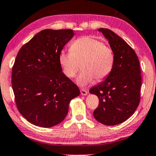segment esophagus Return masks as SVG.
<instances>
[{
	"label": "esophagus",
	"mask_w": 156,
	"mask_h": 156,
	"mask_svg": "<svg viewBox=\"0 0 156 156\" xmlns=\"http://www.w3.org/2000/svg\"><path fill=\"white\" fill-rule=\"evenodd\" d=\"M87 91L86 90L84 89H81L80 90V94L83 95V96H85V95L87 94Z\"/></svg>",
	"instance_id": "1"
}]
</instances>
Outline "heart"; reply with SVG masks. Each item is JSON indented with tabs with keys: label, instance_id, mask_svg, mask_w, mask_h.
<instances>
[{
	"label": "heart",
	"instance_id": "obj_1",
	"mask_svg": "<svg viewBox=\"0 0 156 156\" xmlns=\"http://www.w3.org/2000/svg\"><path fill=\"white\" fill-rule=\"evenodd\" d=\"M115 62L112 49L92 36H84L71 43L70 50H62L59 63L66 77L73 78L81 64V70L76 83L81 87L91 84L96 79L100 82L110 74Z\"/></svg>",
	"mask_w": 156,
	"mask_h": 156
}]
</instances>
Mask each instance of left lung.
Here are the masks:
<instances>
[{
    "label": "left lung",
    "mask_w": 156,
    "mask_h": 156,
    "mask_svg": "<svg viewBox=\"0 0 156 156\" xmlns=\"http://www.w3.org/2000/svg\"><path fill=\"white\" fill-rule=\"evenodd\" d=\"M108 41L115 55L113 68L106 78L90 88L97 95L99 105L93 112L97 121L115 125L128 119L140 101L141 76L139 59L133 49L108 29H99Z\"/></svg>",
    "instance_id": "1"
}]
</instances>
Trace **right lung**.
Instances as JSON below:
<instances>
[{"label":"right lung","mask_w":156,"mask_h":156,"mask_svg":"<svg viewBox=\"0 0 156 156\" xmlns=\"http://www.w3.org/2000/svg\"><path fill=\"white\" fill-rule=\"evenodd\" d=\"M74 36L71 29H45L19 51L12 71V87L18 111L43 127L55 126L68 113L78 86L64 75L59 54Z\"/></svg>","instance_id":"add662e5"}]
</instances>
